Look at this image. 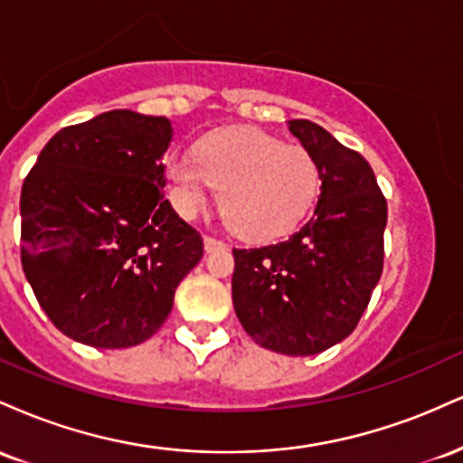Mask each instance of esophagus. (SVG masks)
Masks as SVG:
<instances>
[{
  "label": "esophagus",
  "instance_id": "34e87169",
  "mask_svg": "<svg viewBox=\"0 0 463 463\" xmlns=\"http://www.w3.org/2000/svg\"><path fill=\"white\" fill-rule=\"evenodd\" d=\"M226 243L222 241V239H215V237H204V250L206 252H215V250H224Z\"/></svg>",
  "mask_w": 463,
  "mask_h": 463
}]
</instances>
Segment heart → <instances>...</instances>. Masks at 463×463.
Returning a JSON list of instances; mask_svg holds the SVG:
<instances>
[{
	"label": "heart",
	"instance_id": "b5f03b06",
	"mask_svg": "<svg viewBox=\"0 0 463 463\" xmlns=\"http://www.w3.org/2000/svg\"><path fill=\"white\" fill-rule=\"evenodd\" d=\"M165 176L183 215L194 217L220 189V209L237 235L283 237L311 211L320 191L316 156L257 128H222L194 143V158L174 156Z\"/></svg>",
	"mask_w": 463,
	"mask_h": 463
}]
</instances>
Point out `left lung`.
<instances>
[{"instance_id": "8db88e82", "label": "left lung", "mask_w": 463, "mask_h": 463, "mask_svg": "<svg viewBox=\"0 0 463 463\" xmlns=\"http://www.w3.org/2000/svg\"><path fill=\"white\" fill-rule=\"evenodd\" d=\"M316 156L320 198L298 232L235 248L232 305L259 346L307 357L354 331L383 272L387 202L370 163L309 119L287 121Z\"/></svg>"}]
</instances>
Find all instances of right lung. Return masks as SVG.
Listing matches in <instances>:
<instances>
[{"mask_svg": "<svg viewBox=\"0 0 463 463\" xmlns=\"http://www.w3.org/2000/svg\"><path fill=\"white\" fill-rule=\"evenodd\" d=\"M167 117L109 110L58 130L21 187V265L52 324L93 348H128L167 320L204 254L163 198Z\"/></svg>", "mask_w": 463, "mask_h": 463, "instance_id": "right-lung-1", "label": "right lung"}]
</instances>
